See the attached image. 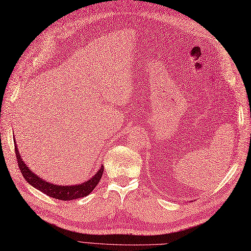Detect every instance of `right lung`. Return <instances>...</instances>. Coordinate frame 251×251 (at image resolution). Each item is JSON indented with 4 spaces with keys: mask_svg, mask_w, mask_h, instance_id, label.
Listing matches in <instances>:
<instances>
[{
    "mask_svg": "<svg viewBox=\"0 0 251 251\" xmlns=\"http://www.w3.org/2000/svg\"><path fill=\"white\" fill-rule=\"evenodd\" d=\"M14 143H16V140H14ZM14 151H16L18 165H19V169L21 170L23 177L26 179V181L30 185H32L33 187L39 189V191L43 192L44 194H46L47 196L54 199L70 201V200L79 199V198H82V197L88 196L98 184V182H100L103 174V166H101L92 178H90L88 181L83 182V183L75 184V185L53 184L46 180L40 178L36 174H34L28 168V166L25 164V162L23 161V159L21 158L20 151L17 146H14Z\"/></svg>",
    "mask_w": 251,
    "mask_h": 251,
    "instance_id": "add662e5",
    "label": "right lung"
}]
</instances>
